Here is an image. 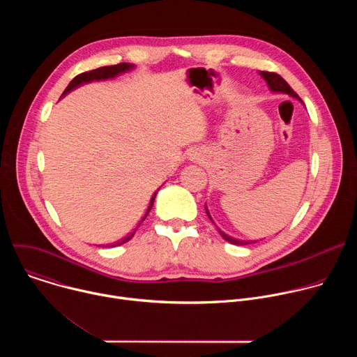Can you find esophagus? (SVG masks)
Segmentation results:
<instances>
[{
	"label": "esophagus",
	"instance_id": "1",
	"mask_svg": "<svg viewBox=\"0 0 357 357\" xmlns=\"http://www.w3.org/2000/svg\"><path fill=\"white\" fill-rule=\"evenodd\" d=\"M199 157H200V151H199L197 148H192V149L188 152V158L192 160V161L199 160Z\"/></svg>",
	"mask_w": 357,
	"mask_h": 357
}]
</instances>
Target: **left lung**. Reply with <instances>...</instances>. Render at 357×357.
Segmentation results:
<instances>
[{
  "label": "left lung",
  "instance_id": "left-lung-1",
  "mask_svg": "<svg viewBox=\"0 0 357 357\" xmlns=\"http://www.w3.org/2000/svg\"><path fill=\"white\" fill-rule=\"evenodd\" d=\"M260 76L267 82V84H268V87H270L271 91H274V93H285V94H288V96H291V97H294V98H298V100L301 101V103H302V100L298 97V94L291 89V86H289L280 75L271 73V72H260ZM205 209H206V215L209 216V219L212 220V223L216 225V223L213 222V219H212L209 211H208V206H205ZM216 227H218V226H216ZM218 230H219L220 236H222L226 241H229V243H231V244H236V245H245V244H251V243H256V241H257V240H256V241H247V240L234 238L233 236L225 233V231L220 230L219 227H218Z\"/></svg>",
  "mask_w": 357,
  "mask_h": 357
}]
</instances>
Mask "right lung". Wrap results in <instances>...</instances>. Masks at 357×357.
<instances>
[{
  "label": "right lung",
  "instance_id": "add662e5",
  "mask_svg": "<svg viewBox=\"0 0 357 357\" xmlns=\"http://www.w3.org/2000/svg\"><path fill=\"white\" fill-rule=\"evenodd\" d=\"M135 66L132 65V63H119V65H114V66H103V68H98V69H94V70H90V72H84V73H80V75H77L69 84H68V87L65 89V91L62 93V97L63 96H66L68 93H70L72 90H75V89H77L79 86H83V84H86V83H90V82H98V80H109V79H114V77H117L119 75H123V73H126V72H130L131 69H134ZM157 193H158V190L152 195V197H151V200H149V205H148V209H146V212L144 213V216H142V219L139 220V223L137 225V227L135 229H132L130 233H127L124 237H121V238H119L116 243H113L112 244V247H116V245H121V244H124V243H127L128 240H131L132 238V236L135 234V231H137V229H138V226L145 220V218L148 216V213H149V211H151V208H152V205H154V200H155V196H157Z\"/></svg>",
  "mask_w": 357,
  "mask_h": 357
}]
</instances>
